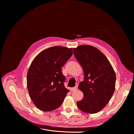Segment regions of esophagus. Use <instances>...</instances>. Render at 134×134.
I'll list each match as a JSON object with an SVG mask.
<instances>
[{
	"label": "esophagus",
	"instance_id": "esophagus-1",
	"mask_svg": "<svg viewBox=\"0 0 134 134\" xmlns=\"http://www.w3.org/2000/svg\"><path fill=\"white\" fill-rule=\"evenodd\" d=\"M77 89H78V85H77V86H76L75 87H73V88H72L71 89V91H76Z\"/></svg>",
	"mask_w": 134,
	"mask_h": 134
}]
</instances>
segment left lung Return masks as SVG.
I'll list each match as a JSON object with an SVG mask.
<instances>
[{
	"mask_svg": "<svg viewBox=\"0 0 134 134\" xmlns=\"http://www.w3.org/2000/svg\"><path fill=\"white\" fill-rule=\"evenodd\" d=\"M73 50L84 75V80L78 86L84 96L77 102V106L84 112L97 113L106 106L115 92V71L107 58L97 48L84 44Z\"/></svg>",
	"mask_w": 134,
	"mask_h": 134,
	"instance_id": "1",
	"label": "left lung"
}]
</instances>
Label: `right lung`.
<instances>
[{"label":"right lung","mask_w":134,"mask_h":134,"mask_svg":"<svg viewBox=\"0 0 134 134\" xmlns=\"http://www.w3.org/2000/svg\"><path fill=\"white\" fill-rule=\"evenodd\" d=\"M72 48L54 46L39 53L28 70L27 85L32 100L42 111L59 108L69 92L65 87L62 67L72 55Z\"/></svg>","instance_id":"1"}]
</instances>
